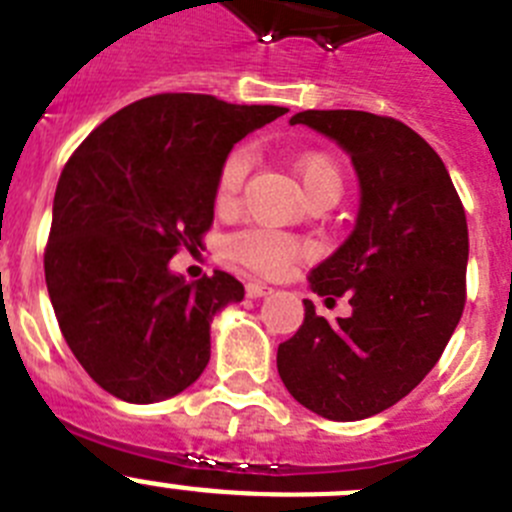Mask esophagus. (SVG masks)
<instances>
[{"label":"esophagus","instance_id":"34e87169","mask_svg":"<svg viewBox=\"0 0 512 512\" xmlns=\"http://www.w3.org/2000/svg\"><path fill=\"white\" fill-rule=\"evenodd\" d=\"M246 294L251 299H261V297H269V294H274V289L269 287V284H261V281H251L246 287Z\"/></svg>","mask_w":512,"mask_h":512}]
</instances>
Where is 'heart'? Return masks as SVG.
Returning a JSON list of instances; mask_svg holds the SVG:
<instances>
[{
  "instance_id": "heart-1",
  "label": "heart",
  "mask_w": 512,
  "mask_h": 512,
  "mask_svg": "<svg viewBox=\"0 0 512 512\" xmlns=\"http://www.w3.org/2000/svg\"><path fill=\"white\" fill-rule=\"evenodd\" d=\"M248 170V157L246 152H233L231 157L225 159L220 167L218 185H215V203L218 208L228 210L236 205L238 192L243 187V177ZM294 175H297L299 185H302L304 195L314 198L322 192L330 195H340L342 190V175L340 167L332 157L322 152L302 154L294 162ZM228 253L241 264L251 266V269L261 271V274H281L292 261L302 259L307 253V246L297 238L281 236V233L271 231H246L238 233L228 241Z\"/></svg>"
}]
</instances>
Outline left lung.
<instances>
[{"instance_id":"left-lung-1","label":"left lung","mask_w":512,"mask_h":512,"mask_svg":"<svg viewBox=\"0 0 512 512\" xmlns=\"http://www.w3.org/2000/svg\"><path fill=\"white\" fill-rule=\"evenodd\" d=\"M304 124L350 154L360 182L355 228L312 269L320 297L348 294L335 325L304 299V322L281 342L276 368L304 409L358 421L409 396L442 358L464 309L470 236L447 167L391 116L302 111Z\"/></svg>"}]
</instances>
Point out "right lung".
Masks as SVG:
<instances>
[{"label": "right lung", "mask_w": 512, "mask_h": 512, "mask_svg": "<svg viewBox=\"0 0 512 512\" xmlns=\"http://www.w3.org/2000/svg\"><path fill=\"white\" fill-rule=\"evenodd\" d=\"M284 106H238L205 93L142 98L88 134L63 167L45 281L68 348L93 381L129 403L172 398L210 360V325L243 299L225 271H170L203 248L220 167Z\"/></svg>", "instance_id": "obj_1"}]
</instances>
